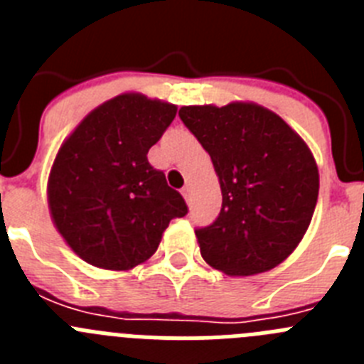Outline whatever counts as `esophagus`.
I'll list each match as a JSON object with an SVG mask.
<instances>
[{"label": "esophagus", "instance_id": "34e87169", "mask_svg": "<svg viewBox=\"0 0 364 364\" xmlns=\"http://www.w3.org/2000/svg\"><path fill=\"white\" fill-rule=\"evenodd\" d=\"M182 197L186 198V202L191 200V188H189V186H186V188L182 189Z\"/></svg>", "mask_w": 364, "mask_h": 364}]
</instances>
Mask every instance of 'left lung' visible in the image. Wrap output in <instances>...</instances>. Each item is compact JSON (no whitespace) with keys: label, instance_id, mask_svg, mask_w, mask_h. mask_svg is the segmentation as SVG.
<instances>
[{"label":"left lung","instance_id":"left-lung-1","mask_svg":"<svg viewBox=\"0 0 364 364\" xmlns=\"http://www.w3.org/2000/svg\"><path fill=\"white\" fill-rule=\"evenodd\" d=\"M220 182L217 220L195 231L202 259L231 277L268 272L291 255L314 217L319 169L279 114L252 102L180 107Z\"/></svg>","mask_w":364,"mask_h":364}]
</instances>
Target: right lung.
I'll use <instances>...</instances> for the list:
<instances>
[{
  "label": "right lung",
  "mask_w": 364,
  "mask_h": 364,
  "mask_svg": "<svg viewBox=\"0 0 364 364\" xmlns=\"http://www.w3.org/2000/svg\"><path fill=\"white\" fill-rule=\"evenodd\" d=\"M176 105L124 92L91 111L62 144L47 200L54 226L80 259L125 272L156 252L169 222L188 213L147 160Z\"/></svg>",
  "instance_id": "add662e5"
}]
</instances>
